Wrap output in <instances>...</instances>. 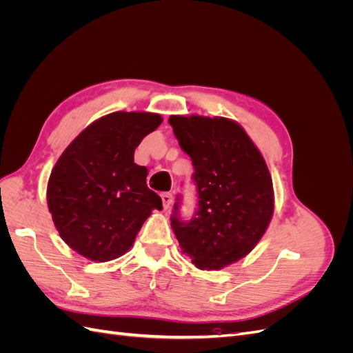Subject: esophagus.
I'll list each match as a JSON object with an SVG mask.
<instances>
[{
  "mask_svg": "<svg viewBox=\"0 0 353 353\" xmlns=\"http://www.w3.org/2000/svg\"><path fill=\"white\" fill-rule=\"evenodd\" d=\"M162 203H163V208L165 209H169L170 208V205H172V201H174V196L170 194V193H163L162 196Z\"/></svg>",
  "mask_w": 353,
  "mask_h": 353,
  "instance_id": "1",
  "label": "esophagus"
}]
</instances>
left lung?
Instances as JSON below:
<instances>
[{"instance_id": "obj_1", "label": "left lung", "mask_w": 353, "mask_h": 353, "mask_svg": "<svg viewBox=\"0 0 353 353\" xmlns=\"http://www.w3.org/2000/svg\"><path fill=\"white\" fill-rule=\"evenodd\" d=\"M181 148L191 157L199 209L170 225L199 270H222L249 254L268 228L274 188L268 166L243 128L227 117L170 116Z\"/></svg>"}]
</instances>
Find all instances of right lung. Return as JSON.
Listing matches in <instances>:
<instances>
[{"label":"right lung","mask_w":353,"mask_h":353,"mask_svg":"<svg viewBox=\"0 0 353 353\" xmlns=\"http://www.w3.org/2000/svg\"><path fill=\"white\" fill-rule=\"evenodd\" d=\"M148 112H114L74 138L52 168L47 187L52 222L70 249L94 262L130 250L162 199L147 187L148 170L134 162L143 138L162 123Z\"/></svg>","instance_id":"obj_1"}]
</instances>
